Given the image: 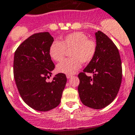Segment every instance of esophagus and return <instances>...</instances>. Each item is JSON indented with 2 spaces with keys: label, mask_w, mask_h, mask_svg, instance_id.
Listing matches in <instances>:
<instances>
[{
  "label": "esophagus",
  "mask_w": 135,
  "mask_h": 135,
  "mask_svg": "<svg viewBox=\"0 0 135 135\" xmlns=\"http://www.w3.org/2000/svg\"><path fill=\"white\" fill-rule=\"evenodd\" d=\"M72 77H73V75H66V78H67L68 79L71 78H72Z\"/></svg>",
  "instance_id": "esophagus-1"
}]
</instances>
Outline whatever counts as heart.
I'll use <instances>...</instances> for the list:
<instances>
[{"mask_svg":"<svg viewBox=\"0 0 135 135\" xmlns=\"http://www.w3.org/2000/svg\"><path fill=\"white\" fill-rule=\"evenodd\" d=\"M66 50H71V58L66 59L57 65L59 73L71 75L81 66V63L88 64L96 52V44L81 32H74L64 36L61 41H54L49 48V55L52 60L59 62L64 57Z\"/></svg>","mask_w":135,"mask_h":135,"instance_id":"1","label":"heart"}]
</instances>
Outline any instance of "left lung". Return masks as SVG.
Here are the masks:
<instances>
[{
	"label": "left lung",
	"mask_w": 135,
	"mask_h": 135,
	"mask_svg": "<svg viewBox=\"0 0 135 135\" xmlns=\"http://www.w3.org/2000/svg\"><path fill=\"white\" fill-rule=\"evenodd\" d=\"M96 52L93 60L78 74L79 96L85 105L99 109L113 101L122 80V66L119 50L101 31L96 32ZM86 73H93L92 77Z\"/></svg>",
	"instance_id": "obj_1"
}]
</instances>
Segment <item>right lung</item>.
<instances>
[{
    "label": "right lung",
    "instance_id": "add662e5",
    "mask_svg": "<svg viewBox=\"0 0 135 135\" xmlns=\"http://www.w3.org/2000/svg\"><path fill=\"white\" fill-rule=\"evenodd\" d=\"M54 41L48 32L31 35L14 52V77L22 99L37 111L46 112L59 105L66 83L64 73H58L52 82L55 64L49 55Z\"/></svg>",
    "mask_w": 135,
    "mask_h": 135
}]
</instances>
